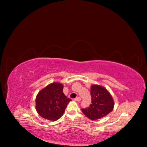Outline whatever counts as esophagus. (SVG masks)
Returning a JSON list of instances; mask_svg holds the SVG:
<instances>
[{
    "label": "esophagus",
    "instance_id": "1",
    "mask_svg": "<svg viewBox=\"0 0 147 147\" xmlns=\"http://www.w3.org/2000/svg\"><path fill=\"white\" fill-rule=\"evenodd\" d=\"M75 100L77 101V102H80V101L81 100V98L80 97H76V98L75 99Z\"/></svg>",
    "mask_w": 147,
    "mask_h": 147
}]
</instances>
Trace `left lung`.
Masks as SVG:
<instances>
[{
  "label": "left lung",
  "instance_id": "left-lung-1",
  "mask_svg": "<svg viewBox=\"0 0 147 147\" xmlns=\"http://www.w3.org/2000/svg\"><path fill=\"white\" fill-rule=\"evenodd\" d=\"M91 104L82 112L92 120L105 117L113 109L114 101L110 92L103 86L93 84L91 87Z\"/></svg>",
  "mask_w": 147,
  "mask_h": 147
}]
</instances>
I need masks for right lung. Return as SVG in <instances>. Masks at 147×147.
<instances>
[{
	"mask_svg": "<svg viewBox=\"0 0 147 147\" xmlns=\"http://www.w3.org/2000/svg\"><path fill=\"white\" fill-rule=\"evenodd\" d=\"M63 85L55 82L39 91L35 100V108L40 116L51 121L59 119L71 100L63 93Z\"/></svg>",
	"mask_w": 147,
	"mask_h": 147,
	"instance_id": "add662e5",
	"label": "right lung"
}]
</instances>
